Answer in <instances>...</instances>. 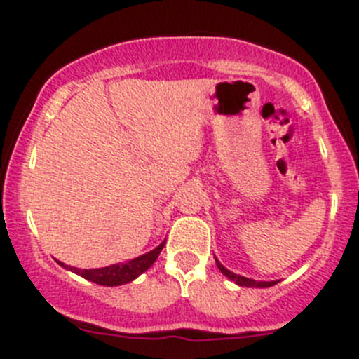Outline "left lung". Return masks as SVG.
<instances>
[{
	"instance_id": "1",
	"label": "left lung",
	"mask_w": 359,
	"mask_h": 359,
	"mask_svg": "<svg viewBox=\"0 0 359 359\" xmlns=\"http://www.w3.org/2000/svg\"><path fill=\"white\" fill-rule=\"evenodd\" d=\"M215 262H217V267H219V269H220V273L226 274V276L229 278L231 281H234V283L240 285V287H247V288H267V287H273V285L278 283V281H255V280H250V278L240 276V274H236V273H231V271L226 269V267H224L222 264H220L217 259H215Z\"/></svg>"
}]
</instances>
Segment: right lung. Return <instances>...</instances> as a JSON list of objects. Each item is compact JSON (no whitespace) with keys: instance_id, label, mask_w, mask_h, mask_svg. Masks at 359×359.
Segmentation results:
<instances>
[{"instance_id":"obj_1","label":"right lung","mask_w":359,"mask_h":359,"mask_svg":"<svg viewBox=\"0 0 359 359\" xmlns=\"http://www.w3.org/2000/svg\"><path fill=\"white\" fill-rule=\"evenodd\" d=\"M165 243L166 240L161 241V243H159L154 250H151V252L144 253V255L135 257V259L132 260H126V262L100 267V269H78V267L66 266V264L60 262V260H57V262H59L62 267H66V269L72 271V273L79 274V276L85 278V280L93 281V283L102 285V287H118V285L130 283V281L139 278L142 273H146V271L153 266L154 260L158 259V255L161 253Z\"/></svg>"}]
</instances>
